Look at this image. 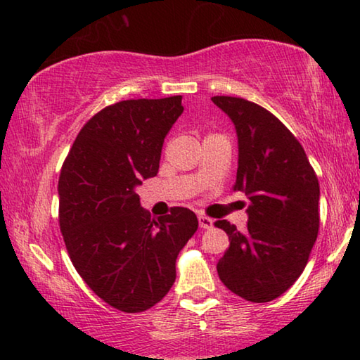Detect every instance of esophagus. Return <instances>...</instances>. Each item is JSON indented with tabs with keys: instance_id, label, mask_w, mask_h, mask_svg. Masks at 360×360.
Instances as JSON below:
<instances>
[{
	"instance_id": "esophagus-1",
	"label": "esophagus",
	"mask_w": 360,
	"mask_h": 360,
	"mask_svg": "<svg viewBox=\"0 0 360 360\" xmlns=\"http://www.w3.org/2000/svg\"><path fill=\"white\" fill-rule=\"evenodd\" d=\"M213 222L214 221L208 218V216H203V214L198 216V224H200L202 229H211V227H213Z\"/></svg>"
}]
</instances>
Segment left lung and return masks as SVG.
Instances as JSON below:
<instances>
[{"instance_id": "1", "label": "left lung", "mask_w": 360, "mask_h": 360, "mask_svg": "<svg viewBox=\"0 0 360 360\" xmlns=\"http://www.w3.org/2000/svg\"><path fill=\"white\" fill-rule=\"evenodd\" d=\"M211 101L236 127L233 191L250 200L245 232L226 219L214 222L231 242L216 269L232 293L267 303L292 287L309 259L319 232V181L303 146L264 107L231 96Z\"/></svg>"}]
</instances>
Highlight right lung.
I'll use <instances>...</instances> for the list:
<instances>
[{
    "label": "right lung",
    "mask_w": 360,
    "mask_h": 360,
    "mask_svg": "<svg viewBox=\"0 0 360 360\" xmlns=\"http://www.w3.org/2000/svg\"><path fill=\"white\" fill-rule=\"evenodd\" d=\"M182 96L129 99L102 108L79 131L60 169L59 222L88 287L123 312L155 306L176 281V259L198 229L176 207L150 219L136 187L158 173L163 141Z\"/></svg>",
    "instance_id": "add662e5"
}]
</instances>
